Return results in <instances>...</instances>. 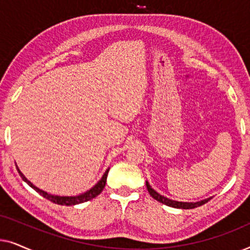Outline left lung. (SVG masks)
<instances>
[{"mask_svg": "<svg viewBox=\"0 0 250 250\" xmlns=\"http://www.w3.org/2000/svg\"><path fill=\"white\" fill-rule=\"evenodd\" d=\"M146 189H148L150 196H151L153 199H156L157 201H159V203H162L164 205H166V206H169V207H173V208H180V209H192V208H196V207H199L201 205L206 204L207 201H209L211 199L210 198H207V199H204V200H200V201H196V203H187V201H177V200H173V199H169V198H167L165 196H162V194L157 192L156 190H153L151 187H150V184L148 181H146Z\"/></svg>", "mask_w": 250, "mask_h": 250, "instance_id": "1", "label": "left lung"}]
</instances>
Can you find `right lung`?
Returning <instances> with one entry per match:
<instances>
[{"label":"right lung","mask_w":250,"mask_h":250,"mask_svg":"<svg viewBox=\"0 0 250 250\" xmlns=\"http://www.w3.org/2000/svg\"><path fill=\"white\" fill-rule=\"evenodd\" d=\"M17 166V165H16ZM17 169H18V173L20 174V176H21V179L25 181V182L28 184L30 188H33L34 190L36 191V192H39L41 196L46 198L47 200L52 201L54 204H58V205H62V206H74V205H78V204H82V203H85V201H88L91 199H93L97 196H99L102 192V190H104V188L105 186V182H107V176H108V172L109 169L105 170L104 175L100 179V181L95 184L94 187H92L90 190H87L86 192L82 193V194H78V196H56V194H51V193H47L46 191H43L42 189H39V188L34 186V184L30 182L29 180L26 179V176L23 175V174L20 172V169L18 168V166H17Z\"/></svg>","instance_id":"right-lung-1"}]
</instances>
